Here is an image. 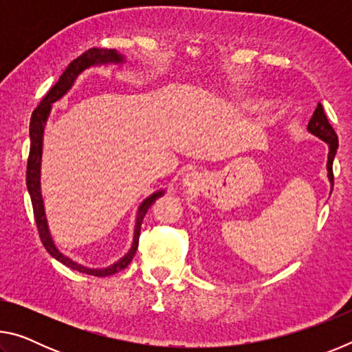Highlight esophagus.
Segmentation results:
<instances>
[{
	"label": "esophagus",
	"instance_id": "1",
	"mask_svg": "<svg viewBox=\"0 0 352 352\" xmlns=\"http://www.w3.org/2000/svg\"><path fill=\"white\" fill-rule=\"evenodd\" d=\"M195 182H197V174H194V172L183 175V184H186V186H192Z\"/></svg>",
	"mask_w": 352,
	"mask_h": 352
}]
</instances>
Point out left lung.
<instances>
[{
    "mask_svg": "<svg viewBox=\"0 0 352 352\" xmlns=\"http://www.w3.org/2000/svg\"><path fill=\"white\" fill-rule=\"evenodd\" d=\"M307 130L312 135L317 136V138L323 140L327 144V147H329L326 168H327V178H329V182H331V192H332V186H333L332 163H333V157H336L337 148H338V138H337V133L333 132V129L329 124V121H327L324 110H323V105H321L320 102L317 105V109H315V111H314L311 121H309V124H307Z\"/></svg>",
    "mask_w": 352,
    "mask_h": 352,
    "instance_id": "1",
    "label": "left lung"
}]
</instances>
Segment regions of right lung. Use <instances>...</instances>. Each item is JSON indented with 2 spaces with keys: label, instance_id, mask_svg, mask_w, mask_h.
<instances>
[{
  "label": "right lung",
  "instance_id": "right-lung-1",
  "mask_svg": "<svg viewBox=\"0 0 352 352\" xmlns=\"http://www.w3.org/2000/svg\"><path fill=\"white\" fill-rule=\"evenodd\" d=\"M124 62H126V57L119 54L116 50H99V47H93V50H88L83 52L82 56L74 58V60L68 65V68L63 71V74L60 77H58V82L46 93V96L41 99L40 105L32 113L31 126H29L31 151H29V158H28L26 184H28L29 195H31L34 217H35V223H37L40 239L43 242L46 252L50 253L52 258H56L58 262H62L63 265L69 267V269L77 270L80 273H87V275H91V276L115 275V273L126 269L130 262H132L133 256L136 253V248H138L142 219H144L148 208L155 204V200L162 197L164 194V190L163 189L157 190V192L148 195L146 200H142V204L138 208V212H136L133 243L127 252V254H124L118 262H115V264L110 267H105V269H88V267L82 265L73 259H69L68 256H65L60 250L56 247V243L51 237L50 228H47L43 197H41V188H40V166H41V151H43V133H45L47 116H50L51 109H52V104L57 102L58 99H62L65 94L71 90V87H73V83L76 82L77 76H79L82 71H85L91 67H100V65H109V63L118 65Z\"/></svg>",
  "mask_w": 352,
  "mask_h": 352
}]
</instances>
